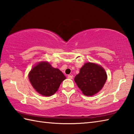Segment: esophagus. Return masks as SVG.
Masks as SVG:
<instances>
[{"label": "esophagus", "mask_w": 134, "mask_h": 134, "mask_svg": "<svg viewBox=\"0 0 134 134\" xmlns=\"http://www.w3.org/2000/svg\"><path fill=\"white\" fill-rule=\"evenodd\" d=\"M67 78H69V79H72V75H68V76H67Z\"/></svg>", "instance_id": "esophagus-1"}]
</instances>
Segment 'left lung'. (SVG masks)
I'll list each match as a JSON object with an SVG mask.
<instances>
[{
  "label": "left lung",
  "instance_id": "left-lung-1",
  "mask_svg": "<svg viewBox=\"0 0 134 134\" xmlns=\"http://www.w3.org/2000/svg\"><path fill=\"white\" fill-rule=\"evenodd\" d=\"M107 79L103 68L98 64L87 63L80 69L74 81L84 95L92 96L102 89Z\"/></svg>",
  "mask_w": 134,
  "mask_h": 134
}]
</instances>
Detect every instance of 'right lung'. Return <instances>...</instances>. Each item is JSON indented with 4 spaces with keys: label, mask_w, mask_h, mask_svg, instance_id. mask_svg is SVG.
I'll list each match as a JSON object with an SVG mask.
<instances>
[{
    "label": "right lung",
    "mask_w": 134,
    "mask_h": 134,
    "mask_svg": "<svg viewBox=\"0 0 134 134\" xmlns=\"http://www.w3.org/2000/svg\"><path fill=\"white\" fill-rule=\"evenodd\" d=\"M29 78L35 90L44 96H51L58 91L65 79L63 72L48 62H40L30 71Z\"/></svg>",
    "instance_id": "add662e5"
}]
</instances>
